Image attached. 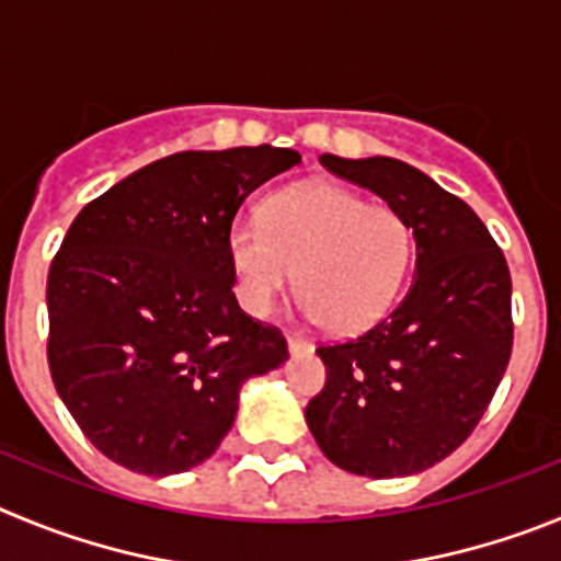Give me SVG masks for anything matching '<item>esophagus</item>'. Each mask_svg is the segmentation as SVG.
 <instances>
[{"label":"esophagus","instance_id":"esophagus-1","mask_svg":"<svg viewBox=\"0 0 561 561\" xmlns=\"http://www.w3.org/2000/svg\"><path fill=\"white\" fill-rule=\"evenodd\" d=\"M287 352H290L293 357L307 355V352H312V343L301 335H287Z\"/></svg>","mask_w":561,"mask_h":561}]
</instances>
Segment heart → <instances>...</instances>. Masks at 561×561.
<instances>
[{"mask_svg":"<svg viewBox=\"0 0 561 561\" xmlns=\"http://www.w3.org/2000/svg\"><path fill=\"white\" fill-rule=\"evenodd\" d=\"M237 299L265 316L299 268L301 312L337 332L366 330L400 296L413 256L400 211L368 206L335 184L271 195L262 220H237L226 240Z\"/></svg>","mask_w":561,"mask_h":561,"instance_id":"b5f03b06","label":"heart"}]
</instances>
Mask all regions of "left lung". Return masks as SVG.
<instances>
[{
    "mask_svg": "<svg viewBox=\"0 0 561 561\" xmlns=\"http://www.w3.org/2000/svg\"><path fill=\"white\" fill-rule=\"evenodd\" d=\"M321 164L400 211L416 262L391 316L316 350L327 386L307 427L346 472L416 476L467 442L501 386L514 337L506 256L476 211L405 161L324 153Z\"/></svg>",
    "mask_w": 561,
    "mask_h": 561,
    "instance_id": "8db88e82",
    "label": "left lung"
}]
</instances>
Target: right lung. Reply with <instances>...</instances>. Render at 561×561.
<instances>
[{"instance_id":"add662e5","label":"right lung","mask_w":561,"mask_h":561,"mask_svg":"<svg viewBox=\"0 0 561 561\" xmlns=\"http://www.w3.org/2000/svg\"><path fill=\"white\" fill-rule=\"evenodd\" d=\"M301 164L296 150H184L85 204L47 276L49 371L103 456L142 476L204 463L245 380L287 360L279 330L237 305L231 224Z\"/></svg>"}]
</instances>
